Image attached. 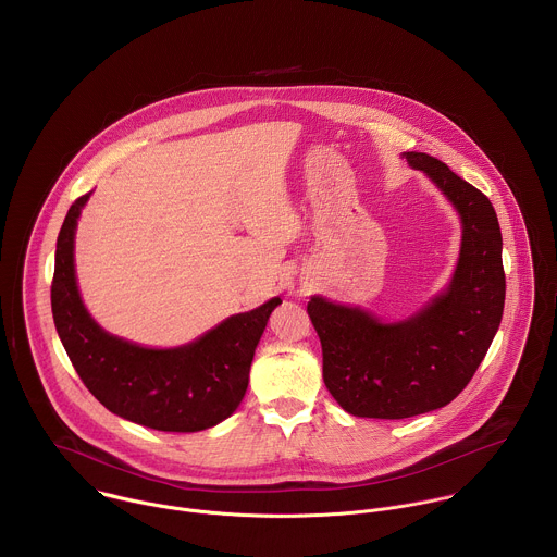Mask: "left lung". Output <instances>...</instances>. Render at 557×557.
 I'll use <instances>...</instances> for the list:
<instances>
[{"mask_svg":"<svg viewBox=\"0 0 557 557\" xmlns=\"http://www.w3.org/2000/svg\"><path fill=\"white\" fill-rule=\"evenodd\" d=\"M403 157L459 212L461 252L448 289L403 321L311 298L323 384L358 418L400 420L448 405L474 377L504 313L502 232L491 201L442 160Z\"/></svg>","mask_w":557,"mask_h":557,"instance_id":"obj_1","label":"left lung"}]
</instances>
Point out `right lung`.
Masks as SVG:
<instances>
[{"instance_id":"obj_1","label":"right lung","mask_w":557,"mask_h":557,"mask_svg":"<svg viewBox=\"0 0 557 557\" xmlns=\"http://www.w3.org/2000/svg\"><path fill=\"white\" fill-rule=\"evenodd\" d=\"M87 199L89 193L64 219L51 283L53 321L81 382L115 416L157 431L195 433L223 422L244 398L255 347L281 298L173 349L141 347L104 332L87 313L75 276V232Z\"/></svg>"}]
</instances>
